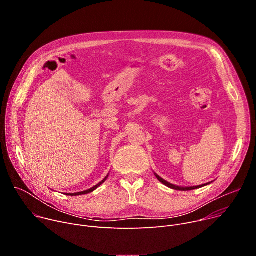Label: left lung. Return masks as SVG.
Returning <instances> with one entry per match:
<instances>
[{"label":"left lung","mask_w":256,"mask_h":256,"mask_svg":"<svg viewBox=\"0 0 256 256\" xmlns=\"http://www.w3.org/2000/svg\"><path fill=\"white\" fill-rule=\"evenodd\" d=\"M155 176L157 177V179L161 182V184H163L164 186H166L167 188H172V190H182V192H186V190H198V188H204L208 184H210L212 182H208V184H202V186H190V188H182V186H174L172 184H170V182L164 180L163 178H161L157 173H155Z\"/></svg>","instance_id":"8db88e82"}]
</instances>
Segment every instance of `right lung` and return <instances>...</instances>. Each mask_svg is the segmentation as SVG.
Here are the masks:
<instances>
[{
	"mask_svg": "<svg viewBox=\"0 0 256 256\" xmlns=\"http://www.w3.org/2000/svg\"><path fill=\"white\" fill-rule=\"evenodd\" d=\"M108 178V175H106L105 176V178L102 180V181H100L98 184H96L95 186H93V188H89V190H84V192H75V194H66V196H82V194H90V192H94L96 188H98L102 184H104L105 182V180Z\"/></svg>",
	"mask_w": 256,
	"mask_h": 256,
	"instance_id": "1",
	"label": "right lung"
}]
</instances>
